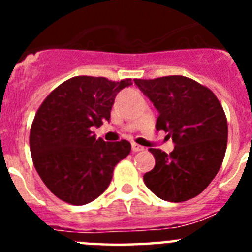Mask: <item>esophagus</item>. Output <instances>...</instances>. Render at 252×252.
I'll use <instances>...</instances> for the list:
<instances>
[{
    "label": "esophagus",
    "instance_id": "34e87169",
    "mask_svg": "<svg viewBox=\"0 0 252 252\" xmlns=\"http://www.w3.org/2000/svg\"><path fill=\"white\" fill-rule=\"evenodd\" d=\"M131 148H132L133 153H139V151L144 150V146L139 145V144H136V142H132V144H131Z\"/></svg>",
    "mask_w": 252,
    "mask_h": 252
}]
</instances>
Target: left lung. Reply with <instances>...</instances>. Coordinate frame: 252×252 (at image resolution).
Instances as JSON below:
<instances>
[{"instance_id": "1", "label": "left lung", "mask_w": 252, "mask_h": 252, "mask_svg": "<svg viewBox=\"0 0 252 252\" xmlns=\"http://www.w3.org/2000/svg\"><path fill=\"white\" fill-rule=\"evenodd\" d=\"M159 111L158 131L175 144L166 154L149 149L155 158L144 175L151 192L168 202H186L201 194L217 175L227 148L228 126L221 102L203 84L183 75L135 79Z\"/></svg>"}]
</instances>
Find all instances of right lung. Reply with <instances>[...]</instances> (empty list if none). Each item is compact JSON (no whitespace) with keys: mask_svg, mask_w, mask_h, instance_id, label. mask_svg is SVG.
Instances as JSON below:
<instances>
[{"mask_svg":"<svg viewBox=\"0 0 252 252\" xmlns=\"http://www.w3.org/2000/svg\"><path fill=\"white\" fill-rule=\"evenodd\" d=\"M131 84L130 78L73 77L39 107L30 130L31 158L59 199L73 206L94 201L110 186L115 166L130 154V142L95 139L92 127L110 121L116 94Z\"/></svg>","mask_w":252,"mask_h":252,"instance_id":"add662e5","label":"right lung"}]
</instances>
